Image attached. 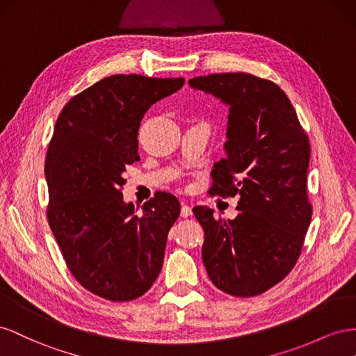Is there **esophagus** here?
Listing matches in <instances>:
<instances>
[{
  "label": "esophagus",
  "mask_w": 356,
  "mask_h": 356,
  "mask_svg": "<svg viewBox=\"0 0 356 356\" xmlns=\"http://www.w3.org/2000/svg\"><path fill=\"white\" fill-rule=\"evenodd\" d=\"M192 213V209H191V206H188V204H181V209H180V216L181 218H188L189 215Z\"/></svg>",
  "instance_id": "esophagus-1"
}]
</instances>
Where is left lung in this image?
Wrapping results in <instances>:
<instances>
[{
	"label": "left lung",
	"instance_id": "1",
	"mask_svg": "<svg viewBox=\"0 0 356 356\" xmlns=\"http://www.w3.org/2000/svg\"><path fill=\"white\" fill-rule=\"evenodd\" d=\"M229 107L227 156L211 171V194L238 197L236 219L194 207L204 229L202 262L213 285L234 297H255L296 266L310 225L309 138L286 94L270 80L222 73L189 80Z\"/></svg>",
	"mask_w": 356,
	"mask_h": 356
}]
</instances>
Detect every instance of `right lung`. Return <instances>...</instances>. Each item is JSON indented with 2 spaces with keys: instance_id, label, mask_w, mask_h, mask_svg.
<instances>
[{
  "instance_id": "obj_1",
  "label": "right lung",
  "mask_w": 356,
  "mask_h": 356,
  "mask_svg": "<svg viewBox=\"0 0 356 356\" xmlns=\"http://www.w3.org/2000/svg\"><path fill=\"white\" fill-rule=\"evenodd\" d=\"M185 79L106 77L71 98L55 124L44 175L47 219L70 271L95 296L131 301L156 280L179 200L158 192L138 215L120 188L138 156L146 111Z\"/></svg>"
}]
</instances>
